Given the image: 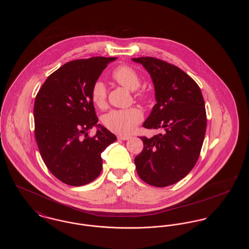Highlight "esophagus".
<instances>
[{"instance_id": "34e87169", "label": "esophagus", "mask_w": 249, "mask_h": 249, "mask_svg": "<svg viewBox=\"0 0 249 249\" xmlns=\"http://www.w3.org/2000/svg\"><path fill=\"white\" fill-rule=\"evenodd\" d=\"M118 139H119V140H123V141H126V140H129V139H130V136H126V135H119V136H118Z\"/></svg>"}]
</instances>
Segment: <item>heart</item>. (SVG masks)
I'll list each match as a JSON object with an SVG mask.
<instances>
[{
	"label": "heart",
	"instance_id": "obj_1",
	"mask_svg": "<svg viewBox=\"0 0 249 249\" xmlns=\"http://www.w3.org/2000/svg\"><path fill=\"white\" fill-rule=\"evenodd\" d=\"M112 78L129 90L139 88L141 80L139 74L133 68L126 65L117 67L112 71ZM91 100L97 107H105L107 102V89L101 81H97L91 89ZM142 113L138 108H128L113 110L104 117V123L107 128L115 133L127 135L131 133L141 122Z\"/></svg>",
	"mask_w": 249,
	"mask_h": 249
}]
</instances>
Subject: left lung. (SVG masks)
<instances>
[{"instance_id": "obj_1", "label": "left lung", "mask_w": 249, "mask_h": 249, "mask_svg": "<svg viewBox=\"0 0 249 249\" xmlns=\"http://www.w3.org/2000/svg\"><path fill=\"white\" fill-rule=\"evenodd\" d=\"M148 71L155 105L142 126L163 133L141 137L142 151L135 157L138 176L163 188L185 178L196 164L206 130L204 100L197 83L184 71L152 57L132 59Z\"/></svg>"}]
</instances>
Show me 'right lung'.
Returning a JSON list of instances; mask_svg holds the SVG:
<instances>
[{"instance_id": "right-lung-1", "label": "right lung", "mask_w": 249, "mask_h": 249, "mask_svg": "<svg viewBox=\"0 0 249 249\" xmlns=\"http://www.w3.org/2000/svg\"><path fill=\"white\" fill-rule=\"evenodd\" d=\"M117 58L93 57L65 63L51 73L36 95L37 145L48 170L61 182L83 186L99 177L101 154L117 137L98 124L91 100L92 87ZM97 128L94 138L87 130Z\"/></svg>"}]
</instances>
